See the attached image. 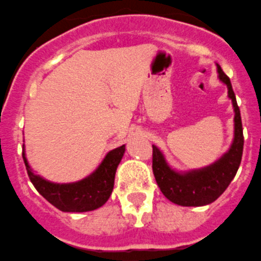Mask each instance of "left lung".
Segmentation results:
<instances>
[{
    "instance_id": "1",
    "label": "left lung",
    "mask_w": 261,
    "mask_h": 261,
    "mask_svg": "<svg viewBox=\"0 0 261 261\" xmlns=\"http://www.w3.org/2000/svg\"><path fill=\"white\" fill-rule=\"evenodd\" d=\"M218 67V76L228 88V97L234 108V139L229 150L216 163L201 169L179 173L167 164L163 154L153 145V173L162 194L172 203L182 206H203L213 203L226 191L236 176L244 150L241 113L229 77Z\"/></svg>"
}]
</instances>
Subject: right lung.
I'll list each match as a JSON object with an SVG mask.
<instances>
[{"label": "right lung", "instance_id": "obj_1", "mask_svg": "<svg viewBox=\"0 0 261 261\" xmlns=\"http://www.w3.org/2000/svg\"><path fill=\"white\" fill-rule=\"evenodd\" d=\"M123 153L125 145L113 149L89 177L72 184H53L47 181L33 173L24 150L22 159L30 181L45 200L62 212L82 213L100 208L110 199L115 185L116 169L122 159Z\"/></svg>", "mask_w": 261, "mask_h": 261}]
</instances>
